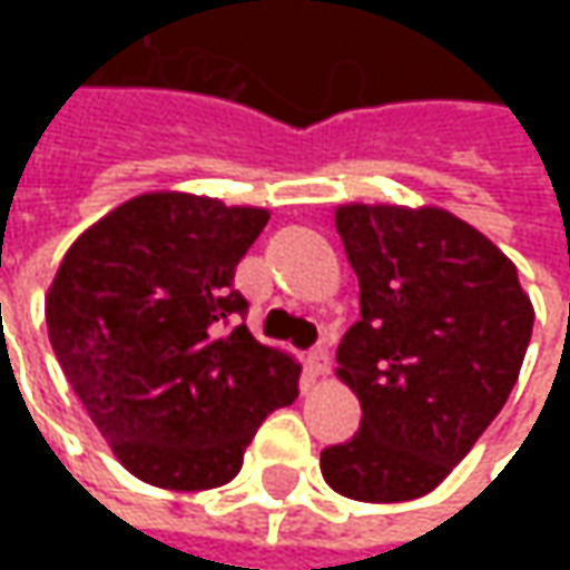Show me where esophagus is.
Here are the masks:
<instances>
[{
	"instance_id": "34e87169",
	"label": "esophagus",
	"mask_w": 570,
	"mask_h": 570,
	"mask_svg": "<svg viewBox=\"0 0 570 570\" xmlns=\"http://www.w3.org/2000/svg\"><path fill=\"white\" fill-rule=\"evenodd\" d=\"M330 367H333V364H330V352H326V348H314V352L307 355V374H311V377H326Z\"/></svg>"
}]
</instances>
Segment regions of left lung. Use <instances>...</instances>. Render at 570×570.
Instances as JSON below:
<instances>
[{"label": "left lung", "mask_w": 570, "mask_h": 570, "mask_svg": "<svg viewBox=\"0 0 570 570\" xmlns=\"http://www.w3.org/2000/svg\"><path fill=\"white\" fill-rule=\"evenodd\" d=\"M362 320L336 352L362 428L320 453L333 492L390 504L438 489L508 403L533 333L517 266L438 206L336 208Z\"/></svg>", "instance_id": "obj_1"}]
</instances>
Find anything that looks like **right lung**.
<instances>
[{"label": "right lung", "instance_id": "obj_1", "mask_svg": "<svg viewBox=\"0 0 570 570\" xmlns=\"http://www.w3.org/2000/svg\"><path fill=\"white\" fill-rule=\"evenodd\" d=\"M269 212L142 193L78 234L47 292L59 367L126 470L170 492L230 482L301 364L253 340L234 292Z\"/></svg>", "mask_w": 570, "mask_h": 570}]
</instances>
